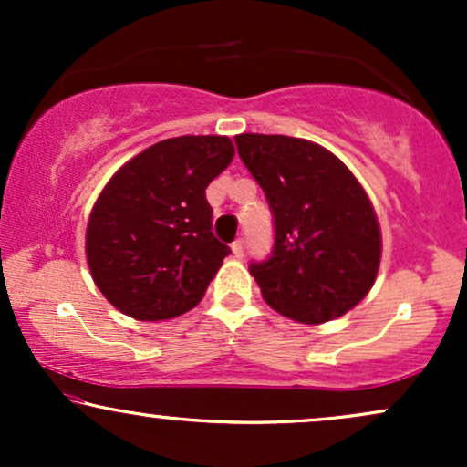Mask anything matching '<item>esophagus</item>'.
Masks as SVG:
<instances>
[{
    "label": "esophagus",
    "instance_id": "obj_1",
    "mask_svg": "<svg viewBox=\"0 0 467 467\" xmlns=\"http://www.w3.org/2000/svg\"><path fill=\"white\" fill-rule=\"evenodd\" d=\"M230 250H233V254L237 256V259H241V256H244V241L237 239L233 245H230Z\"/></svg>",
    "mask_w": 467,
    "mask_h": 467
}]
</instances>
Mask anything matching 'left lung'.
I'll return each instance as SVG.
<instances>
[{
  "label": "left lung",
  "mask_w": 467,
  "mask_h": 467,
  "mask_svg": "<svg viewBox=\"0 0 467 467\" xmlns=\"http://www.w3.org/2000/svg\"><path fill=\"white\" fill-rule=\"evenodd\" d=\"M239 155L275 215V252L250 275L275 312L323 325L373 287L382 233L367 191L329 149L305 138L239 133Z\"/></svg>",
  "instance_id": "obj_1"
}]
</instances>
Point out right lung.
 Wrapping results in <instances>:
<instances>
[{"mask_svg":"<svg viewBox=\"0 0 467 467\" xmlns=\"http://www.w3.org/2000/svg\"><path fill=\"white\" fill-rule=\"evenodd\" d=\"M234 158L228 136L155 142L111 175L85 230L96 287L136 320L195 307L230 248L213 237L206 186Z\"/></svg>","mask_w":467,"mask_h":467,"instance_id":"add662e5","label":"right lung"}]
</instances>
